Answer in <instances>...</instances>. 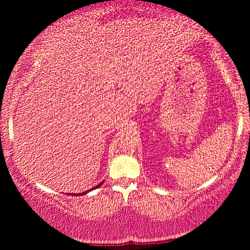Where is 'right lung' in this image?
Wrapping results in <instances>:
<instances>
[{"label": "right lung", "mask_w": 250, "mask_h": 250, "mask_svg": "<svg viewBox=\"0 0 250 250\" xmlns=\"http://www.w3.org/2000/svg\"><path fill=\"white\" fill-rule=\"evenodd\" d=\"M102 183H103V182H101V183H99V185H97V186H95V187H94V188H91V189H90V190H94V189L99 188V187H100V186H102ZM90 190H87V191H83V193H80V194H75V195H79V196H80V195H84V194H87V193H89V191H90Z\"/></svg>", "instance_id": "1"}]
</instances>
